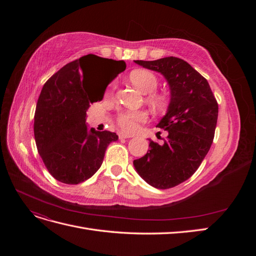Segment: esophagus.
I'll return each mask as SVG.
<instances>
[{
    "label": "esophagus",
    "instance_id": "34e87169",
    "mask_svg": "<svg viewBox=\"0 0 256 256\" xmlns=\"http://www.w3.org/2000/svg\"><path fill=\"white\" fill-rule=\"evenodd\" d=\"M118 138H132V136L127 134H124V132H118Z\"/></svg>",
    "mask_w": 256,
    "mask_h": 256
}]
</instances>
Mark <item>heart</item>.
Listing matches in <instances>:
<instances>
[{"label":"heart","mask_w":256,"mask_h":256,"mask_svg":"<svg viewBox=\"0 0 256 256\" xmlns=\"http://www.w3.org/2000/svg\"><path fill=\"white\" fill-rule=\"evenodd\" d=\"M130 80L134 86L142 90L145 94H148L147 100L154 106H164L166 104V97L158 94L154 90L158 88V78L154 72L146 69H136L130 74ZM147 120V113L144 111H122L118 113V126L126 132H132L136 128L138 122H143Z\"/></svg>","instance_id":"heart-1"}]
</instances>
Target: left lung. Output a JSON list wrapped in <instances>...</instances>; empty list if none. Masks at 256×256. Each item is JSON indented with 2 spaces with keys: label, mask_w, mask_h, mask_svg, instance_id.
Wrapping results in <instances>:
<instances>
[{
  "label": "left lung",
  "mask_w": 256,
  "mask_h": 256,
  "mask_svg": "<svg viewBox=\"0 0 256 256\" xmlns=\"http://www.w3.org/2000/svg\"><path fill=\"white\" fill-rule=\"evenodd\" d=\"M164 76L171 102L157 127L168 131L164 143L150 140V150L134 161L143 180L158 189H170L196 173L214 141L219 106L207 80L187 62L168 56L134 60Z\"/></svg>",
  "instance_id": "1"
}]
</instances>
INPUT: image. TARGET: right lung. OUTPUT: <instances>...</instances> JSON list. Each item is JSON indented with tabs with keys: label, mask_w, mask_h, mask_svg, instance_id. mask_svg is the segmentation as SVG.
<instances>
[{
	"label": "right lung",
	"mask_w": 256,
	"mask_h": 256,
	"mask_svg": "<svg viewBox=\"0 0 256 256\" xmlns=\"http://www.w3.org/2000/svg\"><path fill=\"white\" fill-rule=\"evenodd\" d=\"M124 60L88 54L62 67L44 84L34 115V136L44 164L56 180L78 184L102 166L108 145L118 136L111 131L88 130L86 111L102 100L106 85L125 70ZM110 72L98 88L91 72Z\"/></svg>",
	"instance_id": "right-lung-1"
}]
</instances>
